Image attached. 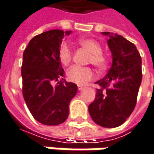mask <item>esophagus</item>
I'll return each instance as SVG.
<instances>
[{"mask_svg": "<svg viewBox=\"0 0 154 154\" xmlns=\"http://www.w3.org/2000/svg\"><path fill=\"white\" fill-rule=\"evenodd\" d=\"M77 87H78V89H79V90H82L83 88H84V87H83V86H82V85H78Z\"/></svg>", "mask_w": 154, "mask_h": 154, "instance_id": "1", "label": "esophagus"}]
</instances>
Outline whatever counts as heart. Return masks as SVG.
I'll return each instance as SVG.
<instances>
[{"label":"heart","mask_w":154,"mask_h":154,"mask_svg":"<svg viewBox=\"0 0 154 154\" xmlns=\"http://www.w3.org/2000/svg\"><path fill=\"white\" fill-rule=\"evenodd\" d=\"M79 45L90 52L88 62L94 65L96 68L103 70L107 66V58L102 52L101 45L93 38H82L79 40ZM59 59L63 66H68L72 60V51L70 46L63 42L59 50ZM66 78L70 82L84 85L95 78V73L92 68L88 66H73L66 72Z\"/></svg>","instance_id":"b5f03b06"}]
</instances>
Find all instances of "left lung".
<instances>
[{
    "instance_id": "left-lung-1",
    "label": "left lung",
    "mask_w": 154,
    "mask_h": 154,
    "mask_svg": "<svg viewBox=\"0 0 154 154\" xmlns=\"http://www.w3.org/2000/svg\"><path fill=\"white\" fill-rule=\"evenodd\" d=\"M108 45L112 53V66L103 79L96 82L95 99L88 112L95 124L106 128L123 125L132 113L142 80L141 57L134 44L110 32Z\"/></svg>"
}]
</instances>
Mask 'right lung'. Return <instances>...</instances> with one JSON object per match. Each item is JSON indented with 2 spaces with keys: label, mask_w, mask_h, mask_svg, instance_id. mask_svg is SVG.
Segmentation results:
<instances>
[{
  "label": "right lung",
  "mask_w": 154,
  "mask_h": 154,
  "mask_svg": "<svg viewBox=\"0 0 154 154\" xmlns=\"http://www.w3.org/2000/svg\"><path fill=\"white\" fill-rule=\"evenodd\" d=\"M71 30L52 29L37 35L23 51L22 65L23 95L33 117L45 125L64 123L77 85L66 82L59 59L64 36Z\"/></svg>",
  "instance_id": "1"
}]
</instances>
